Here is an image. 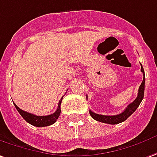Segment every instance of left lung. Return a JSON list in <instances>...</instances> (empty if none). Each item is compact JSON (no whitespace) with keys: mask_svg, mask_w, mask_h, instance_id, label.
I'll list each match as a JSON object with an SVG mask.
<instances>
[{"mask_svg":"<svg viewBox=\"0 0 157 157\" xmlns=\"http://www.w3.org/2000/svg\"><path fill=\"white\" fill-rule=\"evenodd\" d=\"M141 64V63H140ZM141 72L143 73L144 78L143 82L140 85V88H139V94L138 96L134 99V101L129 104L128 107L123 110L122 112L119 114V115H116V116H104V115H99V114H96V113L93 112L92 110H89L91 117L94 118V120L100 121V122H104V123H108V124H118L122 121H124L128 119V117L132 115V113L135 111L137 108L140 106V103L144 98V82H145V75H144V68L141 64Z\"/></svg>","mask_w":157,"mask_h":157,"instance_id":"1","label":"left lung"}]
</instances>
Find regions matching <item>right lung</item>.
I'll return each mask as SVG.
<instances>
[{
    "label": "right lung",
    "instance_id": "obj_1",
    "mask_svg": "<svg viewBox=\"0 0 157 157\" xmlns=\"http://www.w3.org/2000/svg\"><path fill=\"white\" fill-rule=\"evenodd\" d=\"M63 97L61 98L59 100V105H58V109L55 112L49 115V116H35L33 114H30L29 112H26L25 110H22L20 108H18L17 105L14 104L16 109L18 111V113L22 116V117L25 119L28 123L33 125L35 127H39V128H42V127H47V126H50V125L53 124L56 122V121L58 120V118L59 117L61 109H60V105H61V102H62Z\"/></svg>",
    "mask_w": 157,
    "mask_h": 157
}]
</instances>
